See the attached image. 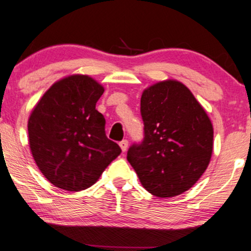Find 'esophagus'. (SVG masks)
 <instances>
[{"label":"esophagus","instance_id":"obj_1","mask_svg":"<svg viewBox=\"0 0 251 251\" xmlns=\"http://www.w3.org/2000/svg\"><path fill=\"white\" fill-rule=\"evenodd\" d=\"M119 147H121L123 152H125V151L127 150V148H128V141L127 140L121 141V142H119Z\"/></svg>","mask_w":251,"mask_h":251}]
</instances>
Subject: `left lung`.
<instances>
[{
  "mask_svg": "<svg viewBox=\"0 0 251 251\" xmlns=\"http://www.w3.org/2000/svg\"><path fill=\"white\" fill-rule=\"evenodd\" d=\"M144 139L127 160L151 195L171 198L201 177L213 153L214 129L195 95L174 79L153 84L141 97Z\"/></svg>",
  "mask_w": 251,
  "mask_h": 251,
  "instance_id": "8db88e82",
  "label": "left lung"
}]
</instances>
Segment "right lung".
Wrapping results in <instances>:
<instances>
[{"instance_id": "right-lung-1", "label": "right lung", "mask_w": 251, "mask_h": 251, "mask_svg": "<svg viewBox=\"0 0 251 251\" xmlns=\"http://www.w3.org/2000/svg\"><path fill=\"white\" fill-rule=\"evenodd\" d=\"M104 89L87 75L58 80L28 119L31 154L56 188L82 191L98 181L122 150L105 135V119L95 104Z\"/></svg>"}]
</instances>
